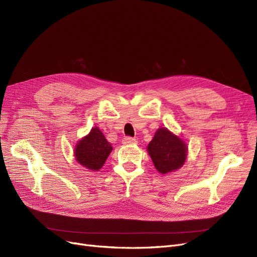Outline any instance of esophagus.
<instances>
[{
    "label": "esophagus",
    "mask_w": 257,
    "mask_h": 257,
    "mask_svg": "<svg viewBox=\"0 0 257 257\" xmlns=\"http://www.w3.org/2000/svg\"><path fill=\"white\" fill-rule=\"evenodd\" d=\"M122 143L123 145H136L137 140L135 138H132V137H124L122 139Z\"/></svg>",
    "instance_id": "1"
}]
</instances>
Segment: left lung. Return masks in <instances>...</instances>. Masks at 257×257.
I'll return each instance as SVG.
<instances>
[{
    "label": "left lung",
    "mask_w": 257,
    "mask_h": 257,
    "mask_svg": "<svg viewBox=\"0 0 257 257\" xmlns=\"http://www.w3.org/2000/svg\"><path fill=\"white\" fill-rule=\"evenodd\" d=\"M156 170L163 174L180 169L187 159V145L168 128H158L148 146Z\"/></svg>",
    "instance_id": "1"
}]
</instances>
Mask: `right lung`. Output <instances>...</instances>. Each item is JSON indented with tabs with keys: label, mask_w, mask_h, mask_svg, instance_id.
<instances>
[{
	"label": "right lung",
	"mask_w": 257,
	"mask_h": 257,
	"mask_svg": "<svg viewBox=\"0 0 257 257\" xmlns=\"http://www.w3.org/2000/svg\"><path fill=\"white\" fill-rule=\"evenodd\" d=\"M112 148L99 127H93L89 134L76 146V160L90 171H99L107 159Z\"/></svg>",
	"instance_id": "add662e5"
}]
</instances>
